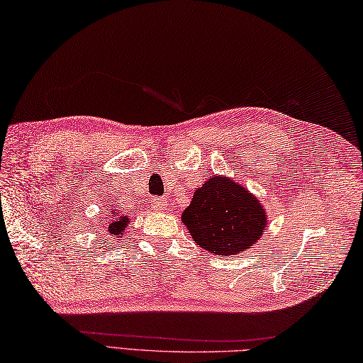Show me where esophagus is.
<instances>
[{"label":"esophagus","instance_id":"esophagus-1","mask_svg":"<svg viewBox=\"0 0 363 363\" xmlns=\"http://www.w3.org/2000/svg\"><path fill=\"white\" fill-rule=\"evenodd\" d=\"M152 206H154V209H157V211H163L164 206H167V201H164L163 199H155V200L152 201Z\"/></svg>","mask_w":363,"mask_h":363}]
</instances>
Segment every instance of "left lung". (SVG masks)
Returning <instances> with one entry per match:
<instances>
[{
    "label": "left lung",
    "mask_w": 363,
    "mask_h": 363,
    "mask_svg": "<svg viewBox=\"0 0 363 363\" xmlns=\"http://www.w3.org/2000/svg\"><path fill=\"white\" fill-rule=\"evenodd\" d=\"M181 219L196 245L222 257L255 245L268 222L259 199L225 176L209 177L196 189Z\"/></svg>",
    "instance_id": "8db88e82"
}]
</instances>
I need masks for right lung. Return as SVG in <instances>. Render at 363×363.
I'll return each instance as SVG.
<instances>
[{
  "label": "right lung",
  "instance_id": "1",
  "mask_svg": "<svg viewBox=\"0 0 363 363\" xmlns=\"http://www.w3.org/2000/svg\"><path fill=\"white\" fill-rule=\"evenodd\" d=\"M113 216L116 217H109L108 222V233L113 236V238H121L123 235L125 230H127V225L130 223V217L128 216H118L116 213H113Z\"/></svg>",
  "mask_w": 363,
  "mask_h": 363
}]
</instances>
